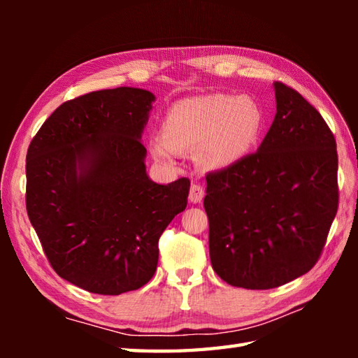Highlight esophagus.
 Returning a JSON list of instances; mask_svg holds the SVG:
<instances>
[{
    "label": "esophagus",
    "mask_w": 358,
    "mask_h": 358,
    "mask_svg": "<svg viewBox=\"0 0 358 358\" xmlns=\"http://www.w3.org/2000/svg\"><path fill=\"white\" fill-rule=\"evenodd\" d=\"M204 199V189L200 185H192L189 191V201L191 203H201Z\"/></svg>",
    "instance_id": "esophagus-1"
}]
</instances>
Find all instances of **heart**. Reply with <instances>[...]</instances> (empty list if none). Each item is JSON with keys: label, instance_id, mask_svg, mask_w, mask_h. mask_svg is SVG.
<instances>
[{"label": "heart", "instance_id": "heart-1", "mask_svg": "<svg viewBox=\"0 0 358 358\" xmlns=\"http://www.w3.org/2000/svg\"><path fill=\"white\" fill-rule=\"evenodd\" d=\"M263 112L250 96L200 95L178 101L163 120V138L152 143L159 162H171L173 150H199L200 162L224 169L245 158L258 140Z\"/></svg>", "mask_w": 358, "mask_h": 358}]
</instances>
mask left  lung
I'll return each instance as SVG.
<instances>
[{
    "label": "left lung",
    "instance_id": "obj_1",
    "mask_svg": "<svg viewBox=\"0 0 358 358\" xmlns=\"http://www.w3.org/2000/svg\"><path fill=\"white\" fill-rule=\"evenodd\" d=\"M277 113L255 154L206 177L212 268L272 289L313 269L338 208L337 144L318 110L273 83Z\"/></svg>",
    "mask_w": 358,
    "mask_h": 358
}]
</instances>
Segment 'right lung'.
<instances>
[{"label": "right lung", "mask_w": 358, "mask_h": 358, "mask_svg": "<svg viewBox=\"0 0 358 358\" xmlns=\"http://www.w3.org/2000/svg\"><path fill=\"white\" fill-rule=\"evenodd\" d=\"M155 95L96 90L44 121L26 157L30 223L59 277L101 295L135 291L154 277L158 240L187 204L191 181L158 185L141 135Z\"/></svg>", "instance_id": "add662e5"}]
</instances>
